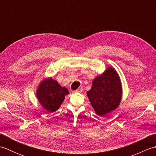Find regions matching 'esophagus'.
<instances>
[{"label": "esophagus", "mask_w": 156, "mask_h": 156, "mask_svg": "<svg viewBox=\"0 0 156 156\" xmlns=\"http://www.w3.org/2000/svg\"><path fill=\"white\" fill-rule=\"evenodd\" d=\"M82 90H83V88L80 87V88H78L77 89V90H76V92H82Z\"/></svg>", "instance_id": "esophagus-1"}]
</instances>
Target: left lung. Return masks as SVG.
I'll list each match as a JSON object with an SVG mask.
<instances>
[{"instance_id": "obj_1", "label": "left lung", "mask_w": 156, "mask_h": 156, "mask_svg": "<svg viewBox=\"0 0 156 156\" xmlns=\"http://www.w3.org/2000/svg\"><path fill=\"white\" fill-rule=\"evenodd\" d=\"M87 96L98 115L104 116L115 110L120 103L122 96L121 83L117 72L110 67L97 76Z\"/></svg>"}]
</instances>
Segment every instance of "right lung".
<instances>
[{
  "instance_id": "right-lung-1",
  "label": "right lung",
  "mask_w": 156,
  "mask_h": 156,
  "mask_svg": "<svg viewBox=\"0 0 156 156\" xmlns=\"http://www.w3.org/2000/svg\"><path fill=\"white\" fill-rule=\"evenodd\" d=\"M68 93L67 88L62 87L57 81L49 78L41 82L37 89V97L45 109L54 112L60 107L65 95Z\"/></svg>"
}]
</instances>
